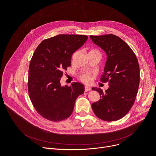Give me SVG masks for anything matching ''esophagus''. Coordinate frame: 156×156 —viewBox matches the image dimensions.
<instances>
[{"mask_svg":"<svg viewBox=\"0 0 156 156\" xmlns=\"http://www.w3.org/2000/svg\"><path fill=\"white\" fill-rule=\"evenodd\" d=\"M89 90H91V88L90 87H88V86H85V91L87 92V91H89Z\"/></svg>","mask_w":156,"mask_h":156,"instance_id":"34e87169","label":"esophagus"}]
</instances>
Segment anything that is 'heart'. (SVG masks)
Listing matches in <instances>:
<instances>
[{"mask_svg": "<svg viewBox=\"0 0 156 156\" xmlns=\"http://www.w3.org/2000/svg\"><path fill=\"white\" fill-rule=\"evenodd\" d=\"M80 80L83 81V82L85 83H90L92 81V77L87 73L81 74L80 76Z\"/></svg>", "mask_w": 156, "mask_h": 156, "instance_id": "heart-1", "label": "heart"}]
</instances>
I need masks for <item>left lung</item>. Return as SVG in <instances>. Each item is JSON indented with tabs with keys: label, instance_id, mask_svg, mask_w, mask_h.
<instances>
[{
	"label": "left lung",
	"instance_id": "1",
	"mask_svg": "<svg viewBox=\"0 0 156 156\" xmlns=\"http://www.w3.org/2000/svg\"><path fill=\"white\" fill-rule=\"evenodd\" d=\"M92 42L107 54L104 72L101 80L109 88H92L101 99L92 104L94 114L102 120L120 119L129 111L135 102L140 83V68L136 57L129 46L112 34L90 36Z\"/></svg>",
	"mask_w": 156,
	"mask_h": 156
}]
</instances>
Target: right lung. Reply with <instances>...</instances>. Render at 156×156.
Returning <instances> with one entry per match:
<instances>
[{
	"instance_id": "obj_1",
	"label": "right lung",
	"mask_w": 156,
	"mask_h": 156,
	"mask_svg": "<svg viewBox=\"0 0 156 156\" xmlns=\"http://www.w3.org/2000/svg\"><path fill=\"white\" fill-rule=\"evenodd\" d=\"M88 39L87 35H58L44 40L30 61L28 90L37 112L51 121H61L72 114L75 103L84 93V85L73 82L61 87L63 71L71 66L73 54Z\"/></svg>"
}]
</instances>
